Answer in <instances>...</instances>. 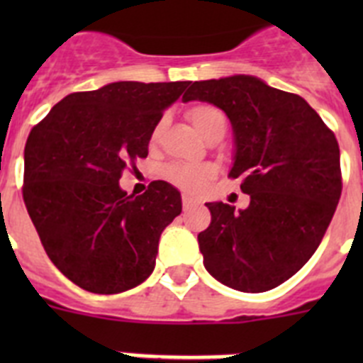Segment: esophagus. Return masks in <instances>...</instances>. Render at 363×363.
Listing matches in <instances>:
<instances>
[{"label": "esophagus", "mask_w": 363, "mask_h": 363, "mask_svg": "<svg viewBox=\"0 0 363 363\" xmlns=\"http://www.w3.org/2000/svg\"><path fill=\"white\" fill-rule=\"evenodd\" d=\"M182 203H184L185 209H189V207H192V205H196L198 200L191 198V196H189V194H184V196H182Z\"/></svg>", "instance_id": "esophagus-1"}]
</instances>
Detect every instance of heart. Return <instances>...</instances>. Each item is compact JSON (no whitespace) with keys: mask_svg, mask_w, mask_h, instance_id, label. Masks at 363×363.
Instances as JSON below:
<instances>
[{"mask_svg":"<svg viewBox=\"0 0 363 363\" xmlns=\"http://www.w3.org/2000/svg\"><path fill=\"white\" fill-rule=\"evenodd\" d=\"M187 118L192 123V127L205 138L209 140L214 134L223 133L225 134L227 120L225 114L218 107L209 104H198L187 108ZM163 123L165 120H160L156 127L150 134V143H158L160 136H162ZM165 178L174 184L176 187L184 189L187 192H200L203 185L207 184V179L214 174L213 165H169L163 171Z\"/></svg>","mask_w":363,"mask_h":363,"instance_id":"b5f03b06","label":"heart"}]
</instances>
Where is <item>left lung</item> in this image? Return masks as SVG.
I'll return each instance as SVG.
<instances>
[{
  "label": "left lung",
  "mask_w": 363,
  "mask_h": 363,
  "mask_svg": "<svg viewBox=\"0 0 363 363\" xmlns=\"http://www.w3.org/2000/svg\"><path fill=\"white\" fill-rule=\"evenodd\" d=\"M221 108L233 125L230 178L249 194L247 209L205 203L211 225L198 234L213 278L242 293L274 289L318 249L342 194L340 149L306 99L256 76L189 83L182 98Z\"/></svg>",
  "instance_id": "1"
}]
</instances>
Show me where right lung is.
<instances>
[{"label": "right lung", "instance_id": "add662e5", "mask_svg": "<svg viewBox=\"0 0 363 363\" xmlns=\"http://www.w3.org/2000/svg\"><path fill=\"white\" fill-rule=\"evenodd\" d=\"M189 82H114L74 92L30 130L23 200L50 262L96 294L129 291L150 277L158 242L182 196L152 182L142 196L121 172L147 158L152 129Z\"/></svg>", "mask_w": 363, "mask_h": 363}]
</instances>
